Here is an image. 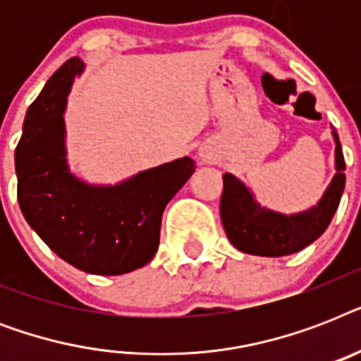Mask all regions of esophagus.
I'll return each instance as SVG.
<instances>
[{
    "label": "esophagus",
    "mask_w": 361,
    "mask_h": 361,
    "mask_svg": "<svg viewBox=\"0 0 361 361\" xmlns=\"http://www.w3.org/2000/svg\"><path fill=\"white\" fill-rule=\"evenodd\" d=\"M200 159H202L204 163H208V161H209V155H208V153H200Z\"/></svg>",
    "instance_id": "esophagus-1"
}]
</instances>
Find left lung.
<instances>
[{
	"label": "left lung",
	"instance_id": "1",
	"mask_svg": "<svg viewBox=\"0 0 361 361\" xmlns=\"http://www.w3.org/2000/svg\"><path fill=\"white\" fill-rule=\"evenodd\" d=\"M331 136L336 142V174L317 206L305 212L286 215L264 208L240 178L228 172L223 174L221 221L238 251L258 257H285L302 251L324 234L345 191V157L334 127Z\"/></svg>",
	"mask_w": 361,
	"mask_h": 361
}]
</instances>
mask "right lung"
Wrapping results in <instances>:
<instances>
[{"label": "right lung", "mask_w": 361, "mask_h": 361, "mask_svg": "<svg viewBox=\"0 0 361 361\" xmlns=\"http://www.w3.org/2000/svg\"><path fill=\"white\" fill-rule=\"evenodd\" d=\"M84 71L82 59L65 61L25 112L14 152L18 204L27 225L65 262L93 275L129 274L155 257L164 208L197 166L180 157L114 185L78 178L67 159L65 110Z\"/></svg>", "instance_id": "obj_1"}]
</instances>
